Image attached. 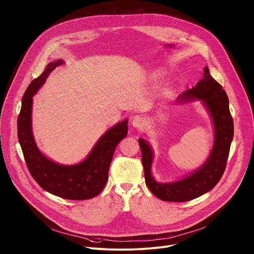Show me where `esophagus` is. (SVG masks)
<instances>
[{
  "instance_id": "1",
  "label": "esophagus",
  "mask_w": 254,
  "mask_h": 254,
  "mask_svg": "<svg viewBox=\"0 0 254 254\" xmlns=\"http://www.w3.org/2000/svg\"><path fill=\"white\" fill-rule=\"evenodd\" d=\"M131 125L133 127L142 128L144 126H146V120L140 116H134L131 120Z\"/></svg>"
}]
</instances>
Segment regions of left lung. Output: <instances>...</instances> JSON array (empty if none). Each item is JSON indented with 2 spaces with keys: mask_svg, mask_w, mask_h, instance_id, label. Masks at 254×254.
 Here are the masks:
<instances>
[{
  "mask_svg": "<svg viewBox=\"0 0 254 254\" xmlns=\"http://www.w3.org/2000/svg\"><path fill=\"white\" fill-rule=\"evenodd\" d=\"M192 99L202 100L214 126L212 151L198 170L176 182H157L152 176V147L143 138L138 139L146 184L151 192L163 201L186 202L209 192L219 182L226 168L234 133L233 120L229 111L228 96L222 86L210 75L208 67L204 68V76L196 86L179 96V102Z\"/></svg>",
  "mask_w": 254,
  "mask_h": 254,
  "instance_id": "left-lung-1",
  "label": "left lung"
}]
</instances>
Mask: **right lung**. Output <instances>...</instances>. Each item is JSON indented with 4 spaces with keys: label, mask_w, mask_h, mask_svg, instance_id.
I'll return each mask as SVG.
<instances>
[{
    "label": "right lung",
    "mask_w": 254,
    "mask_h": 254,
    "mask_svg": "<svg viewBox=\"0 0 254 254\" xmlns=\"http://www.w3.org/2000/svg\"><path fill=\"white\" fill-rule=\"evenodd\" d=\"M63 63L61 59L50 62L43 73L29 84L18 117V138L27 168L41 188L63 199L87 200L97 196L104 188L115 150L127 134V120L101 135L87 158L79 164L60 165L44 156L32 132V96L44 84L51 71Z\"/></svg>",
    "instance_id": "1"
}]
</instances>
